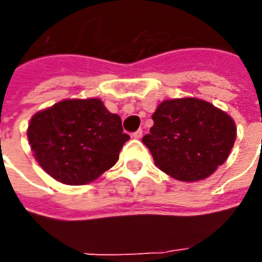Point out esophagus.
Instances as JSON below:
<instances>
[{
	"label": "esophagus",
	"instance_id": "34e87169",
	"mask_svg": "<svg viewBox=\"0 0 262 262\" xmlns=\"http://www.w3.org/2000/svg\"><path fill=\"white\" fill-rule=\"evenodd\" d=\"M133 137H135V139H141V137H143V130H141V129L136 130L135 133H133Z\"/></svg>",
	"mask_w": 262,
	"mask_h": 262
}]
</instances>
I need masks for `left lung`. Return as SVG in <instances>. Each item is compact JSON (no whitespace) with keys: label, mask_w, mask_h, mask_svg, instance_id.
I'll return each mask as SVG.
<instances>
[{"label":"left lung","mask_w":262,"mask_h":262,"mask_svg":"<svg viewBox=\"0 0 262 262\" xmlns=\"http://www.w3.org/2000/svg\"><path fill=\"white\" fill-rule=\"evenodd\" d=\"M143 143L163 172L183 182L205 179L227 160L236 139L234 119L195 98L163 100Z\"/></svg>","instance_id":"8db88e82"}]
</instances>
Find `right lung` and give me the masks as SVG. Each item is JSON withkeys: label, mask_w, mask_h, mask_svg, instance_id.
Masks as SVG:
<instances>
[{"label": "right lung", "mask_w": 262, "mask_h": 262, "mask_svg": "<svg viewBox=\"0 0 262 262\" xmlns=\"http://www.w3.org/2000/svg\"><path fill=\"white\" fill-rule=\"evenodd\" d=\"M35 159L47 174L65 185H85L117 163L123 144L119 115L100 99H67L38 111L28 125Z\"/></svg>", "instance_id": "right-lung-1"}]
</instances>
